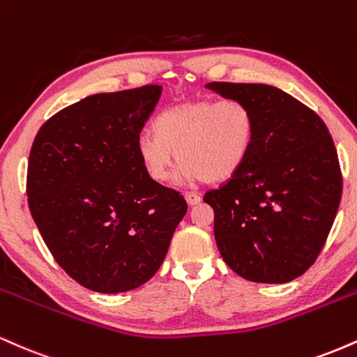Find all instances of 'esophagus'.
<instances>
[{
    "instance_id": "1",
    "label": "esophagus",
    "mask_w": 357,
    "mask_h": 357,
    "mask_svg": "<svg viewBox=\"0 0 357 357\" xmlns=\"http://www.w3.org/2000/svg\"><path fill=\"white\" fill-rule=\"evenodd\" d=\"M184 198H186V202H188V204H198L199 202H202V196L198 195V192H195V191H186L184 192Z\"/></svg>"
}]
</instances>
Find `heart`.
Listing matches in <instances>:
<instances>
[{
	"label": "heart",
	"instance_id": "heart-1",
	"mask_svg": "<svg viewBox=\"0 0 357 357\" xmlns=\"http://www.w3.org/2000/svg\"><path fill=\"white\" fill-rule=\"evenodd\" d=\"M155 132L137 139L139 158L151 179L169 178L176 153L188 178L216 183L231 178L247 162L257 119L240 99H196L161 112Z\"/></svg>",
	"mask_w": 357,
	"mask_h": 357
}]
</instances>
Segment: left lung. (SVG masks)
<instances>
[{
  "instance_id": "left-lung-1",
  "label": "left lung",
  "mask_w": 357,
  "mask_h": 357,
  "mask_svg": "<svg viewBox=\"0 0 357 357\" xmlns=\"http://www.w3.org/2000/svg\"><path fill=\"white\" fill-rule=\"evenodd\" d=\"M208 89L252 107L257 134L247 162L203 196L227 265L261 284H285L312 267L342 196L329 129L312 109L265 84L211 82Z\"/></svg>"
}]
</instances>
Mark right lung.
Listing matches in <instances>:
<instances>
[{"label": "right lung", "mask_w": 357, "mask_h": 357, "mask_svg": "<svg viewBox=\"0 0 357 357\" xmlns=\"http://www.w3.org/2000/svg\"><path fill=\"white\" fill-rule=\"evenodd\" d=\"M161 85L96 93L40 127L28 159V206L65 272L102 294L137 289L158 272L184 196L147 176L137 139Z\"/></svg>", "instance_id": "right-lung-1"}]
</instances>
